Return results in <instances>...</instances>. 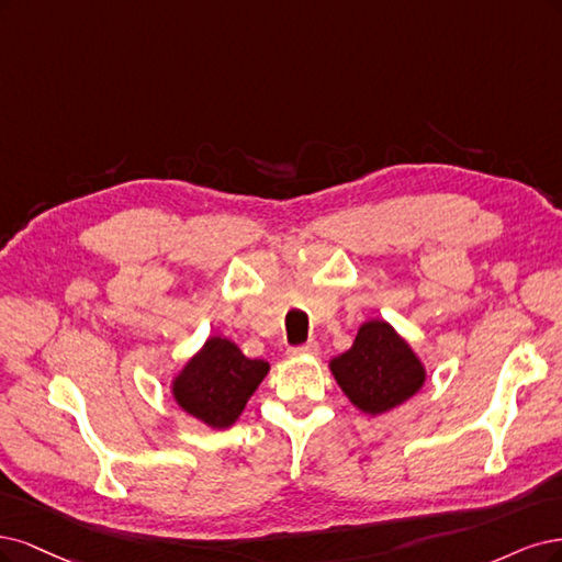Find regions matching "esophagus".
<instances>
[{"label":"esophagus","mask_w":562,"mask_h":562,"mask_svg":"<svg viewBox=\"0 0 562 562\" xmlns=\"http://www.w3.org/2000/svg\"><path fill=\"white\" fill-rule=\"evenodd\" d=\"M319 352V346L315 340L305 342V346H299V348H289V357H315Z\"/></svg>","instance_id":"34e87169"}]
</instances>
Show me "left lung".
Wrapping results in <instances>:
<instances>
[{"mask_svg": "<svg viewBox=\"0 0 562 562\" xmlns=\"http://www.w3.org/2000/svg\"><path fill=\"white\" fill-rule=\"evenodd\" d=\"M329 371L350 404L371 418L408 402L427 380L423 359L385 319L361 322L352 348L334 357Z\"/></svg>", "mask_w": 562, "mask_h": 562, "instance_id": "1", "label": "left lung"}]
</instances>
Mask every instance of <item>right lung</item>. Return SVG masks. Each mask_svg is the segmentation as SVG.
Returning a JSON list of instances; mask_svg holds the SVG:
<instances>
[{
    "instance_id": "add662e5",
    "label": "right lung",
    "mask_w": 562,
    "mask_h": 562,
    "mask_svg": "<svg viewBox=\"0 0 562 562\" xmlns=\"http://www.w3.org/2000/svg\"><path fill=\"white\" fill-rule=\"evenodd\" d=\"M268 371V361L245 357L224 336H210L172 375L170 392L175 404L191 418L210 429H226L240 418Z\"/></svg>"
}]
</instances>
